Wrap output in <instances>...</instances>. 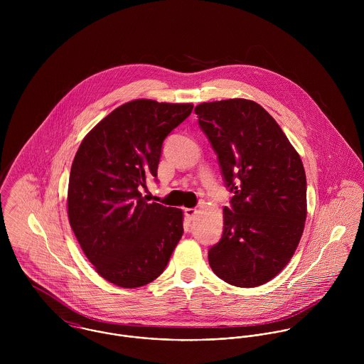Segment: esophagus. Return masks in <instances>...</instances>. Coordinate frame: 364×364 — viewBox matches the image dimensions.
I'll use <instances>...</instances> for the list:
<instances>
[{
	"label": "esophagus",
	"mask_w": 364,
	"mask_h": 364,
	"mask_svg": "<svg viewBox=\"0 0 364 364\" xmlns=\"http://www.w3.org/2000/svg\"><path fill=\"white\" fill-rule=\"evenodd\" d=\"M196 213H198L196 208H185V217H186L189 221L193 220V217L196 215Z\"/></svg>",
	"instance_id": "obj_1"
}]
</instances>
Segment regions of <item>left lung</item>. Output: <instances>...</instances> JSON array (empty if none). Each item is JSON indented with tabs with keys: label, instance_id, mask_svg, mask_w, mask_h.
<instances>
[{
	"label": "left lung",
	"instance_id": "8db88e82",
	"mask_svg": "<svg viewBox=\"0 0 364 364\" xmlns=\"http://www.w3.org/2000/svg\"><path fill=\"white\" fill-rule=\"evenodd\" d=\"M234 193L224 208V231L210 248L211 270L228 284L257 287L294 255L307 218L301 158L260 105L235 98L195 107Z\"/></svg>",
	"mask_w": 364,
	"mask_h": 364
}]
</instances>
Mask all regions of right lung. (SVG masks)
Masks as SVG:
<instances>
[{
	"label": "right lung",
	"mask_w": 364,
	"mask_h": 364,
	"mask_svg": "<svg viewBox=\"0 0 364 364\" xmlns=\"http://www.w3.org/2000/svg\"><path fill=\"white\" fill-rule=\"evenodd\" d=\"M192 109L153 100L123 104L84 137L74 156L70 225L98 274L119 287L151 283L183 234V211L147 203L140 188L156 178L162 141Z\"/></svg>",
	"instance_id": "1"
}]
</instances>
